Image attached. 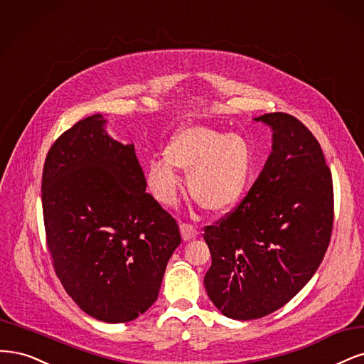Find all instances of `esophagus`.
<instances>
[{
  "label": "esophagus",
  "mask_w": 364,
  "mask_h": 364,
  "mask_svg": "<svg viewBox=\"0 0 364 364\" xmlns=\"http://www.w3.org/2000/svg\"><path fill=\"white\" fill-rule=\"evenodd\" d=\"M180 231H181V237H183L184 242L193 240L198 236V230L193 225H191V224H181L180 225Z\"/></svg>",
  "instance_id": "34e87169"
}]
</instances>
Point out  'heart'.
<instances>
[{
  "label": "heart",
  "instance_id": "b5f03b06",
  "mask_svg": "<svg viewBox=\"0 0 364 364\" xmlns=\"http://www.w3.org/2000/svg\"><path fill=\"white\" fill-rule=\"evenodd\" d=\"M163 157L148 163L145 178L156 201L168 207L177 201L180 189L173 168L187 173L191 196L212 213L236 208L250 192L255 175V156L248 140L204 125L181 128Z\"/></svg>",
  "mask_w": 364,
  "mask_h": 364
}]
</instances>
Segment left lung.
Returning a JSON list of instances; mask_svg holds the SVG:
<instances>
[{"label": "left lung", "instance_id": "left-lung-1", "mask_svg": "<svg viewBox=\"0 0 364 364\" xmlns=\"http://www.w3.org/2000/svg\"><path fill=\"white\" fill-rule=\"evenodd\" d=\"M272 128V152L243 201L204 228L208 298L236 321L287 304L323 260L333 231L331 171L309 128L287 113L255 118Z\"/></svg>", "mask_w": 364, "mask_h": 364}]
</instances>
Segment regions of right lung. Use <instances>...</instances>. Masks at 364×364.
Listing matches in <instances>:
<instances>
[{"mask_svg": "<svg viewBox=\"0 0 364 364\" xmlns=\"http://www.w3.org/2000/svg\"><path fill=\"white\" fill-rule=\"evenodd\" d=\"M105 122L92 114L55 140L43 165L42 208L68 295L92 318L122 323L156 302L181 236L145 192L134 145L112 139Z\"/></svg>", "mask_w": 364, "mask_h": 364, "instance_id": "obj_1", "label": "right lung"}]
</instances>
